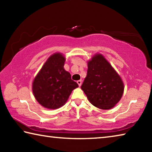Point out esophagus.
<instances>
[{
    "label": "esophagus",
    "mask_w": 152,
    "mask_h": 152,
    "mask_svg": "<svg viewBox=\"0 0 152 152\" xmlns=\"http://www.w3.org/2000/svg\"><path fill=\"white\" fill-rule=\"evenodd\" d=\"M77 83H78L79 86H80L82 85V80H78L77 81Z\"/></svg>",
    "instance_id": "1"
}]
</instances>
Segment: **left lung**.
Instances as JSON below:
<instances>
[{"instance_id":"1","label":"left lung","mask_w":152,"mask_h":152,"mask_svg":"<svg viewBox=\"0 0 152 152\" xmlns=\"http://www.w3.org/2000/svg\"><path fill=\"white\" fill-rule=\"evenodd\" d=\"M81 88L92 105L109 110L121 99L124 84L104 56L96 53L88 61L87 75Z\"/></svg>"}]
</instances>
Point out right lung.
Wrapping results in <instances>:
<instances>
[{
	"instance_id": "add662e5",
	"label": "right lung",
	"mask_w": 152,
	"mask_h": 152,
	"mask_svg": "<svg viewBox=\"0 0 152 152\" xmlns=\"http://www.w3.org/2000/svg\"><path fill=\"white\" fill-rule=\"evenodd\" d=\"M66 58L61 53L51 55L33 82L32 90L37 101L49 109H57L65 104L78 84L64 68Z\"/></svg>"
}]
</instances>
